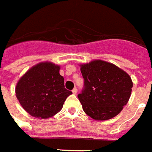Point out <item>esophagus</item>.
<instances>
[{"label": "esophagus", "mask_w": 152, "mask_h": 152, "mask_svg": "<svg viewBox=\"0 0 152 152\" xmlns=\"http://www.w3.org/2000/svg\"><path fill=\"white\" fill-rule=\"evenodd\" d=\"M72 92H73L74 94H77V92H78V89H77L76 88H74V89L72 90Z\"/></svg>", "instance_id": "1"}]
</instances>
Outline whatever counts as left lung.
<instances>
[{
  "label": "left lung",
  "instance_id": "8db88e82",
  "mask_svg": "<svg viewBox=\"0 0 152 152\" xmlns=\"http://www.w3.org/2000/svg\"><path fill=\"white\" fill-rule=\"evenodd\" d=\"M84 89L78 94L83 110L95 120H107L119 115L128 103L133 81L115 64L95 60L80 64Z\"/></svg>",
  "mask_w": 152,
  "mask_h": 152
}]
</instances>
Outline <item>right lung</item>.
<instances>
[{"mask_svg": "<svg viewBox=\"0 0 152 152\" xmlns=\"http://www.w3.org/2000/svg\"><path fill=\"white\" fill-rule=\"evenodd\" d=\"M61 66L45 61L33 65L15 87L16 97L24 110L35 118L47 119L59 112L72 91L64 88Z\"/></svg>", "mask_w": 152, "mask_h": 152, "instance_id": "add662e5", "label": "right lung"}]
</instances>
